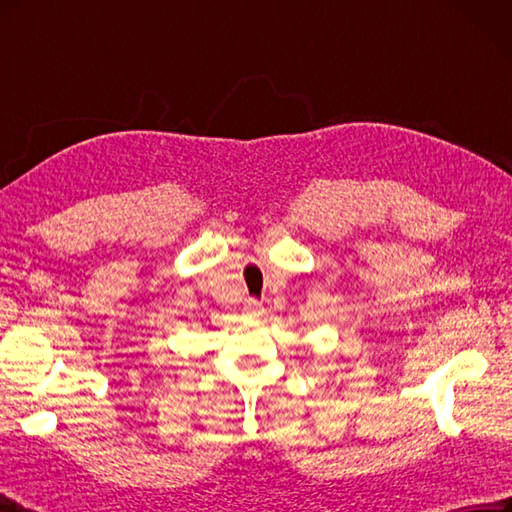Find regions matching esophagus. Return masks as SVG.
I'll use <instances>...</instances> for the list:
<instances>
[{"mask_svg":"<svg viewBox=\"0 0 512 512\" xmlns=\"http://www.w3.org/2000/svg\"><path fill=\"white\" fill-rule=\"evenodd\" d=\"M245 309H248L254 315H260L262 313V303L258 301V298H248V301H245Z\"/></svg>","mask_w":512,"mask_h":512,"instance_id":"esophagus-1","label":"esophagus"}]
</instances>
